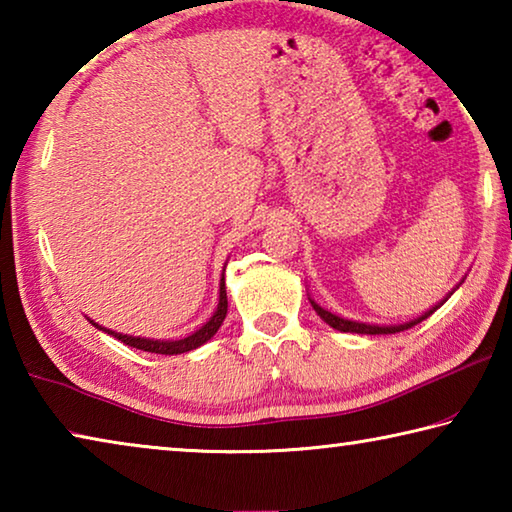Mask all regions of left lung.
Segmentation results:
<instances>
[{
	"instance_id": "obj_1",
	"label": "left lung",
	"mask_w": 512,
	"mask_h": 512,
	"mask_svg": "<svg viewBox=\"0 0 512 512\" xmlns=\"http://www.w3.org/2000/svg\"><path fill=\"white\" fill-rule=\"evenodd\" d=\"M447 300V298H445ZM443 300V302H445ZM443 302H440V305H443ZM311 305H314V309H316V314L325 320L327 325H332L334 329H339V332H352V334H395V332H404V329H411L413 325H418V323H422L424 318H429L433 311H436L438 307H433V309H429L427 314H422L420 318H415V320H411V323H404V325H391V327H379V325H366V323H357V320H345V318H341V316H336V314H332V311H327V309H323V307H318L314 300H311Z\"/></svg>"
}]
</instances>
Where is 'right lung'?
Instances as JSON below:
<instances>
[{"label": "right lung", "mask_w": 512, "mask_h": 512, "mask_svg": "<svg viewBox=\"0 0 512 512\" xmlns=\"http://www.w3.org/2000/svg\"><path fill=\"white\" fill-rule=\"evenodd\" d=\"M225 314H228V296H225V277H221V287H219V307H216L214 316L207 320V323L196 329L194 334L185 336V339L180 341H153V339H140V336H128V334H117L112 332V329H103L99 327L97 323H92L94 327L103 329V332H108L115 336L117 341L131 345V348H137V350H144V352H155V354H183V352H189V350H196L198 345H203L212 339V336L216 334V329L221 327Z\"/></svg>", "instance_id": "obj_1"}]
</instances>
